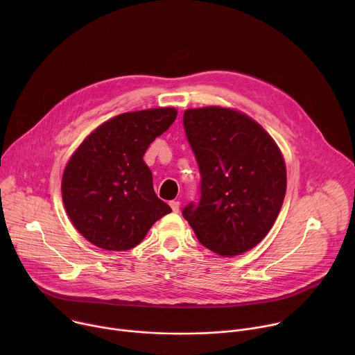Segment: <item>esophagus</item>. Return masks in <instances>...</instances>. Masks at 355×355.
Wrapping results in <instances>:
<instances>
[{"instance_id":"1","label":"esophagus","mask_w":355,"mask_h":355,"mask_svg":"<svg viewBox=\"0 0 355 355\" xmlns=\"http://www.w3.org/2000/svg\"><path fill=\"white\" fill-rule=\"evenodd\" d=\"M170 207H171L173 212H178L180 211V202L178 200H171L170 202Z\"/></svg>"}]
</instances>
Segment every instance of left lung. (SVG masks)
<instances>
[{"label": "left lung", "mask_w": 355, "mask_h": 355, "mask_svg": "<svg viewBox=\"0 0 355 355\" xmlns=\"http://www.w3.org/2000/svg\"><path fill=\"white\" fill-rule=\"evenodd\" d=\"M182 121L200 173L199 202L182 216L202 245L239 256L267 236L282 208L284 157L256 121L234 110H187Z\"/></svg>", "instance_id": "obj_1"}]
</instances>
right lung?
Masks as SVG:
<instances>
[{
    "label": "right lung",
    "mask_w": 355,
    "mask_h": 355,
    "mask_svg": "<svg viewBox=\"0 0 355 355\" xmlns=\"http://www.w3.org/2000/svg\"><path fill=\"white\" fill-rule=\"evenodd\" d=\"M175 118L174 108L126 112L98 126L74 151L63 173V202L74 227L94 245L133 248L171 212L156 195L143 156Z\"/></svg>",
    "instance_id": "add662e5"
}]
</instances>
